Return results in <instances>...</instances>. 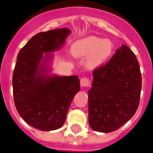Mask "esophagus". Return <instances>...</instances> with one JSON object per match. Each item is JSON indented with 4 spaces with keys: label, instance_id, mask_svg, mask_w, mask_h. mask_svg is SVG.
I'll return each mask as SVG.
<instances>
[{
    "label": "esophagus",
    "instance_id": "esophagus-1",
    "mask_svg": "<svg viewBox=\"0 0 153 153\" xmlns=\"http://www.w3.org/2000/svg\"><path fill=\"white\" fill-rule=\"evenodd\" d=\"M80 85L82 87L88 88L91 86V80L88 77H82L80 79Z\"/></svg>",
    "mask_w": 153,
    "mask_h": 153
}]
</instances>
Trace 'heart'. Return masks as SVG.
Instances as JSON below:
<instances>
[{
  "label": "heart",
  "instance_id": "obj_1",
  "mask_svg": "<svg viewBox=\"0 0 153 153\" xmlns=\"http://www.w3.org/2000/svg\"><path fill=\"white\" fill-rule=\"evenodd\" d=\"M113 45L110 40L91 36L78 40L73 44L71 53L78 58L88 56V66L95 68L104 63L111 56Z\"/></svg>",
  "mask_w": 153,
  "mask_h": 153
}]
</instances>
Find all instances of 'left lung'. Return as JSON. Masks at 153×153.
<instances>
[{"mask_svg": "<svg viewBox=\"0 0 153 153\" xmlns=\"http://www.w3.org/2000/svg\"><path fill=\"white\" fill-rule=\"evenodd\" d=\"M88 91V121L101 133L117 130L130 120L138 108L141 74L134 53L125 45L109 62L93 71Z\"/></svg>", "mask_w": 153, "mask_h": 153, "instance_id": "8db88e82", "label": "left lung"}]
</instances>
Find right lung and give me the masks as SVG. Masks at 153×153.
<instances>
[{
	"mask_svg": "<svg viewBox=\"0 0 153 153\" xmlns=\"http://www.w3.org/2000/svg\"><path fill=\"white\" fill-rule=\"evenodd\" d=\"M71 31L66 28L40 32L20 50L12 76L15 107L23 120L43 131L63 125L69 106L80 89L77 76L46 74V62L52 56L43 53L56 51Z\"/></svg>",
	"mask_w": 153,
	"mask_h": 153,
	"instance_id": "obj_1",
	"label": "right lung"
}]
</instances>
